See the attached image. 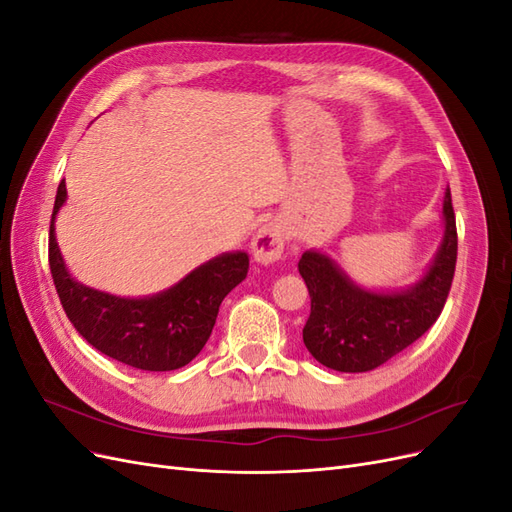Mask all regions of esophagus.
I'll return each instance as SVG.
<instances>
[{"label":"esophagus","instance_id":"34e87169","mask_svg":"<svg viewBox=\"0 0 512 512\" xmlns=\"http://www.w3.org/2000/svg\"><path fill=\"white\" fill-rule=\"evenodd\" d=\"M286 247V228L280 222H269L262 226L252 241V254L260 265H273L280 260Z\"/></svg>","mask_w":512,"mask_h":512}]
</instances>
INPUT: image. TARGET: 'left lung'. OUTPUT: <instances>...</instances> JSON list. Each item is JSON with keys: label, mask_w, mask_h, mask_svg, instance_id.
<instances>
[{"label": "left lung", "mask_w": 512, "mask_h": 512, "mask_svg": "<svg viewBox=\"0 0 512 512\" xmlns=\"http://www.w3.org/2000/svg\"><path fill=\"white\" fill-rule=\"evenodd\" d=\"M444 237L427 273L406 290L374 292L356 286L335 262L307 250L299 273L312 312L303 327L305 348L324 367L346 374L371 371L414 344L442 314L457 262L451 190L444 192Z\"/></svg>", "instance_id": "8db88e82"}]
</instances>
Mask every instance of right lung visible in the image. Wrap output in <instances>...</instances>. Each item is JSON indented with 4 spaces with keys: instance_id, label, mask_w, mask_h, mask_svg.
Listing matches in <instances>:
<instances>
[{
    "instance_id": "obj_1",
    "label": "right lung",
    "mask_w": 512,
    "mask_h": 512,
    "mask_svg": "<svg viewBox=\"0 0 512 512\" xmlns=\"http://www.w3.org/2000/svg\"><path fill=\"white\" fill-rule=\"evenodd\" d=\"M66 196V181H61L51 215L49 265L74 329L102 354L136 369L173 371L188 365L207 344L226 294L245 280L250 258L228 252L153 297H115L83 286L66 269L55 239V218Z\"/></svg>"
}]
</instances>
